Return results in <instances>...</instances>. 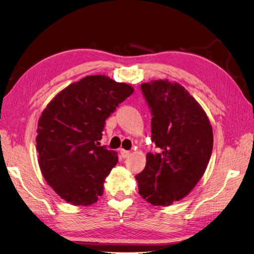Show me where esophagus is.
<instances>
[{"label":"esophagus","instance_id":"34e87169","mask_svg":"<svg viewBox=\"0 0 254 254\" xmlns=\"http://www.w3.org/2000/svg\"><path fill=\"white\" fill-rule=\"evenodd\" d=\"M120 152H121V156H122L123 158H127V157H129V156H130V151H128V150L121 149V150H120Z\"/></svg>","mask_w":254,"mask_h":254}]
</instances>
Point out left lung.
I'll return each mask as SVG.
<instances>
[{"instance_id": "obj_1", "label": "left lung", "mask_w": 254, "mask_h": 254, "mask_svg": "<svg viewBox=\"0 0 254 254\" xmlns=\"http://www.w3.org/2000/svg\"><path fill=\"white\" fill-rule=\"evenodd\" d=\"M151 112V141L159 152L146 155L135 176L139 194L153 205H171L186 197L200 180L213 149V130L205 112L177 82L141 84Z\"/></svg>"}]
</instances>
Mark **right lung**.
Wrapping results in <instances>:
<instances>
[{
  "mask_svg": "<svg viewBox=\"0 0 254 254\" xmlns=\"http://www.w3.org/2000/svg\"><path fill=\"white\" fill-rule=\"evenodd\" d=\"M133 88L102 75L87 76L54 97L38 122L36 148L45 181L66 202L90 205L118 153L99 146L106 120Z\"/></svg>",
  "mask_w": 254,
  "mask_h": 254,
  "instance_id": "1",
  "label": "right lung"
}]
</instances>
